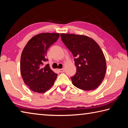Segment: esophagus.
Segmentation results:
<instances>
[{
    "instance_id": "1",
    "label": "esophagus",
    "mask_w": 128,
    "mask_h": 128,
    "mask_svg": "<svg viewBox=\"0 0 128 128\" xmlns=\"http://www.w3.org/2000/svg\"><path fill=\"white\" fill-rule=\"evenodd\" d=\"M59 71L60 73H63V72H64L65 70H64V69H59Z\"/></svg>"
}]
</instances>
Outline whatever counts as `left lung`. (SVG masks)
<instances>
[{
    "label": "left lung",
    "mask_w": 128,
    "mask_h": 128,
    "mask_svg": "<svg viewBox=\"0 0 128 128\" xmlns=\"http://www.w3.org/2000/svg\"><path fill=\"white\" fill-rule=\"evenodd\" d=\"M62 40L74 58L77 71L71 80L80 89L88 91L97 88L104 78L106 62L99 45L87 36L61 34Z\"/></svg>",
    "instance_id": "left-lung-1"
}]
</instances>
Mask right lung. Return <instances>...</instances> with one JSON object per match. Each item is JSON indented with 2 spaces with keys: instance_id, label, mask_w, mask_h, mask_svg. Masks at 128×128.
<instances>
[{
  "instance_id": "obj_1",
  "label": "right lung",
  "mask_w": 128,
  "mask_h": 128,
  "mask_svg": "<svg viewBox=\"0 0 128 128\" xmlns=\"http://www.w3.org/2000/svg\"><path fill=\"white\" fill-rule=\"evenodd\" d=\"M59 33H40L30 39L22 52L20 72L24 83L34 92L43 93L50 88L58 74L44 65L47 50L56 42Z\"/></svg>"
}]
</instances>
